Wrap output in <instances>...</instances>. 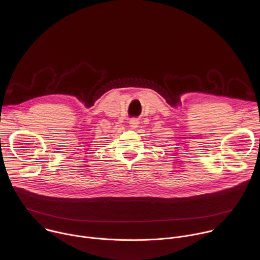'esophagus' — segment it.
Segmentation results:
<instances>
[{"mask_svg": "<svg viewBox=\"0 0 260 260\" xmlns=\"http://www.w3.org/2000/svg\"><path fill=\"white\" fill-rule=\"evenodd\" d=\"M138 124H139V119L138 118H132L129 120V125H131L132 128H136L138 126Z\"/></svg>", "mask_w": 260, "mask_h": 260, "instance_id": "34e87169", "label": "esophagus"}]
</instances>
